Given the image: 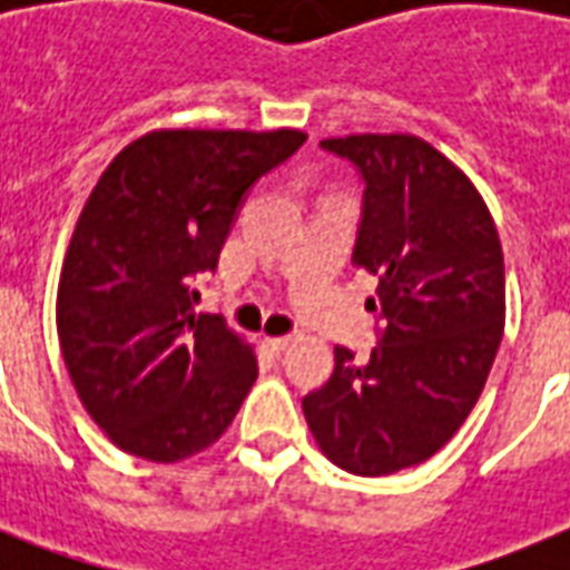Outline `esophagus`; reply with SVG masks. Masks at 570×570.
I'll use <instances>...</instances> for the list:
<instances>
[{"mask_svg": "<svg viewBox=\"0 0 570 570\" xmlns=\"http://www.w3.org/2000/svg\"><path fill=\"white\" fill-rule=\"evenodd\" d=\"M289 343H293V337H266V346L272 348L275 355H281V352H284V348L289 346Z\"/></svg>", "mask_w": 570, "mask_h": 570, "instance_id": "obj_1", "label": "esophagus"}]
</instances>
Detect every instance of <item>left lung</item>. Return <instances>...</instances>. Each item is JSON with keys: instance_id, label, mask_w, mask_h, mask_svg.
<instances>
[{"instance_id": "1", "label": "left lung", "mask_w": 570, "mask_h": 570, "mask_svg": "<svg viewBox=\"0 0 570 570\" xmlns=\"http://www.w3.org/2000/svg\"><path fill=\"white\" fill-rule=\"evenodd\" d=\"M322 147L364 180L352 263L379 277L366 311L381 340L366 361L334 348V373L302 405L325 459L387 476L432 459L476 405L503 340V248L476 186L423 138Z\"/></svg>"}]
</instances>
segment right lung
<instances>
[{"label":"right lung","instance_id":"add662e5","mask_svg":"<svg viewBox=\"0 0 570 570\" xmlns=\"http://www.w3.org/2000/svg\"><path fill=\"white\" fill-rule=\"evenodd\" d=\"M302 129H154L100 174L58 281V343L91 420L129 455L174 464L213 446L257 381L254 346L195 313L248 189Z\"/></svg>","mask_w":570,"mask_h":570}]
</instances>
